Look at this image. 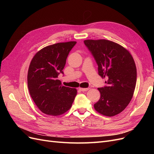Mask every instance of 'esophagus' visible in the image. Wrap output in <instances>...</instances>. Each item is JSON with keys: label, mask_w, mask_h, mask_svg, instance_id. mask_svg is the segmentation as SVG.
I'll return each mask as SVG.
<instances>
[{"label": "esophagus", "mask_w": 154, "mask_h": 154, "mask_svg": "<svg viewBox=\"0 0 154 154\" xmlns=\"http://www.w3.org/2000/svg\"><path fill=\"white\" fill-rule=\"evenodd\" d=\"M79 89H80V91H81L84 92V91H87L89 90V88H79Z\"/></svg>", "instance_id": "esophagus-1"}]
</instances>
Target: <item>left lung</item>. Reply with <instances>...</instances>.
<instances>
[{"mask_svg":"<svg viewBox=\"0 0 154 154\" xmlns=\"http://www.w3.org/2000/svg\"><path fill=\"white\" fill-rule=\"evenodd\" d=\"M84 44L97 65L99 75L106 85L97 88L101 96L94 105L102 115L119 114L131 101L136 88V64L128 51L112 41L86 40Z\"/></svg>","mask_w":154,"mask_h":154,"instance_id":"left-lung-1","label":"left lung"}]
</instances>
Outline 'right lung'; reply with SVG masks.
Masks as SVG:
<instances>
[{
    "instance_id": "add662e5",
    "label": "right lung",
    "mask_w": 154,
    "mask_h": 154,
    "mask_svg": "<svg viewBox=\"0 0 154 154\" xmlns=\"http://www.w3.org/2000/svg\"><path fill=\"white\" fill-rule=\"evenodd\" d=\"M76 42L58 43L39 51L32 59L27 73L29 94L43 113L61 115L71 108L77 94L76 88L65 87L58 80L70 51Z\"/></svg>"
}]
</instances>
